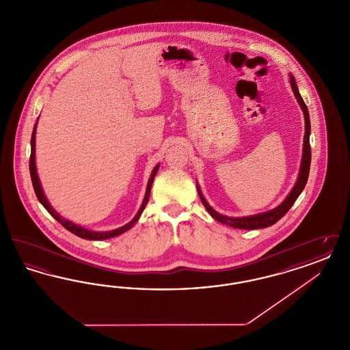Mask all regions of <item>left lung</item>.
I'll return each instance as SVG.
<instances>
[{
  "label": "left lung",
  "instance_id": "left-lung-1",
  "mask_svg": "<svg viewBox=\"0 0 350 350\" xmlns=\"http://www.w3.org/2000/svg\"><path fill=\"white\" fill-rule=\"evenodd\" d=\"M290 79V85L291 89L294 92V96L299 103L300 109L304 114V140H303V154H301V161H300L299 173H298V178L297 183L294 185V187L291 189V191L288 193V196L286 197V200H283L280 206H277L275 208L267 211V213H261V214H256V215H250V217H226L219 214L215 211L208 203L204 200V197L202 196L200 185L197 183V190L200 194V200L203 203V206L206 207V210L208 211V214L214 217L217 221L227 224L233 228H240V230H258V228H265L270 227L273 224H275L281 217L291 208V206L294 204V202L298 200L300 193L303 191L307 180H308V173H310V165H311V147H310V133H311V123H310V114H308V109L304 103V100L300 96L299 90H298V85L295 83L294 76L290 73L288 75Z\"/></svg>",
  "mask_w": 350,
  "mask_h": 350
}]
</instances>
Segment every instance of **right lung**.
Segmentation results:
<instances>
[{
  "mask_svg": "<svg viewBox=\"0 0 350 350\" xmlns=\"http://www.w3.org/2000/svg\"><path fill=\"white\" fill-rule=\"evenodd\" d=\"M39 119V118H38ZM38 119H36V123L33 126V135H31V154H30V176H31V181H33V190H35V194H36V198L39 200V202L43 204V207L50 213L52 217H55L64 228H67L69 232L75 233L76 236L81 237V239H86V240H106V239H111V237H116L119 236L122 233L129 231L131 227L135 226V223L139 220V217L142 215L143 210L146 208L148 200H150V187H152V183L154 180V176L160 167V164H157L156 167H153L152 173H150V180L147 183V189H146V196H144V200L143 203L139 208V211L136 213V215L133 217V220L127 224H124L123 227H119L117 230H113V231H105V232H98V231H92V230H88L85 227H81L79 224H75L72 223L70 220H68L66 217H62L52 206H51L50 202L47 200L43 189H42V183L39 181V176H38V172H36V165H35V133H36V126H38Z\"/></svg>",
  "mask_w": 350,
  "mask_h": 350,
  "instance_id": "obj_1",
  "label": "right lung"
}]
</instances>
